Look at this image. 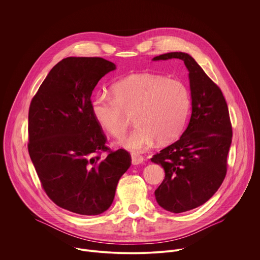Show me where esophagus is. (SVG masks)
<instances>
[{"label": "esophagus", "mask_w": 260, "mask_h": 260, "mask_svg": "<svg viewBox=\"0 0 260 260\" xmlns=\"http://www.w3.org/2000/svg\"><path fill=\"white\" fill-rule=\"evenodd\" d=\"M144 160V157L138 153H132V162L133 165H140Z\"/></svg>", "instance_id": "esophagus-1"}]
</instances>
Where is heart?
<instances>
[{
	"mask_svg": "<svg viewBox=\"0 0 260 260\" xmlns=\"http://www.w3.org/2000/svg\"><path fill=\"white\" fill-rule=\"evenodd\" d=\"M113 95L98 93L91 101V114L98 124L116 138L123 136L133 119L134 129L120 144L132 151H143L156 140L170 143L180 136L191 109L188 87L177 79L138 74L112 86Z\"/></svg>",
	"mask_w": 260,
	"mask_h": 260,
	"instance_id": "b5f03b06",
	"label": "heart"
}]
</instances>
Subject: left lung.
<instances>
[{"mask_svg":"<svg viewBox=\"0 0 260 260\" xmlns=\"http://www.w3.org/2000/svg\"><path fill=\"white\" fill-rule=\"evenodd\" d=\"M182 59L189 71L192 113L179 140L154 154L165 179L155 190L158 205L182 213L204 205L218 190L228 172L233 138L229 107L219 86L187 53L170 52L153 60Z\"/></svg>","mask_w":260,"mask_h":260,"instance_id":"8db88e82","label":"left lung"}]
</instances>
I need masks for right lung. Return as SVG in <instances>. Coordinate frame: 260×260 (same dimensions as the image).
<instances>
[{
  "label": "right lung",
  "instance_id": "add662e5",
  "mask_svg": "<svg viewBox=\"0 0 260 260\" xmlns=\"http://www.w3.org/2000/svg\"><path fill=\"white\" fill-rule=\"evenodd\" d=\"M115 68L102 57L63 58L29 105L27 149L41 186L55 205L76 214L108 210L132 165L125 149L112 151L106 145L91 114L93 88Z\"/></svg>",
  "mask_w": 260,
  "mask_h": 260
}]
</instances>
